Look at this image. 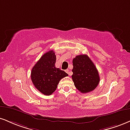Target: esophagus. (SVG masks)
Wrapping results in <instances>:
<instances>
[{
  "label": "esophagus",
  "instance_id": "34e87169",
  "mask_svg": "<svg viewBox=\"0 0 130 130\" xmlns=\"http://www.w3.org/2000/svg\"><path fill=\"white\" fill-rule=\"evenodd\" d=\"M66 71L67 73H68L69 76H71V73H70V70H66V71Z\"/></svg>",
  "mask_w": 130,
  "mask_h": 130
}]
</instances>
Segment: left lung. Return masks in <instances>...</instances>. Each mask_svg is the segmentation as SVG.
<instances>
[{"label":"left lung","instance_id":"1","mask_svg":"<svg viewBox=\"0 0 130 130\" xmlns=\"http://www.w3.org/2000/svg\"><path fill=\"white\" fill-rule=\"evenodd\" d=\"M72 79L76 88L82 93L92 91L99 85V72L86 54L76 56L73 60Z\"/></svg>","mask_w":130,"mask_h":130}]
</instances>
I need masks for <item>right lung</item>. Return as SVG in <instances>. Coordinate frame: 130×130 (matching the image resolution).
<instances>
[{
	"mask_svg": "<svg viewBox=\"0 0 130 130\" xmlns=\"http://www.w3.org/2000/svg\"><path fill=\"white\" fill-rule=\"evenodd\" d=\"M56 57L53 50L45 53L34 65L31 73L32 84L43 94L49 96L55 91L59 81L67 73L55 67Z\"/></svg>",
	"mask_w": 130,
	"mask_h": 130,
	"instance_id": "add662e5",
	"label": "right lung"
}]
</instances>
